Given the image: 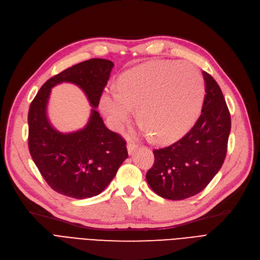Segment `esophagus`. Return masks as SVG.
<instances>
[{
  "label": "esophagus",
  "mask_w": 260,
  "mask_h": 260,
  "mask_svg": "<svg viewBox=\"0 0 260 260\" xmlns=\"http://www.w3.org/2000/svg\"><path fill=\"white\" fill-rule=\"evenodd\" d=\"M126 146H127V152H128L129 155H132L135 151H136V150L138 149V145L133 143V142H128Z\"/></svg>",
  "instance_id": "1"
}]
</instances>
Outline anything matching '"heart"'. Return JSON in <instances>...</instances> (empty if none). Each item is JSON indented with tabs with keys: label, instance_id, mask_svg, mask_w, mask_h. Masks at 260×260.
I'll return each instance as SVG.
<instances>
[{
	"label": "heart",
	"instance_id": "heart-1",
	"mask_svg": "<svg viewBox=\"0 0 260 260\" xmlns=\"http://www.w3.org/2000/svg\"><path fill=\"white\" fill-rule=\"evenodd\" d=\"M204 93V80L193 64L154 61L122 74L117 92L101 98V109L116 128L136 109L145 133L157 142H171L192 126Z\"/></svg>",
	"mask_w": 260,
	"mask_h": 260
}]
</instances>
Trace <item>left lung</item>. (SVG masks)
Instances as JSON below:
<instances>
[{"label":"left lung","mask_w":260,"mask_h":260,"mask_svg":"<svg viewBox=\"0 0 260 260\" xmlns=\"http://www.w3.org/2000/svg\"><path fill=\"white\" fill-rule=\"evenodd\" d=\"M205 98L196 124L183 138L154 150V165L146 180L156 194L184 200L204 190L221 169L228 152L231 115L221 88L203 71Z\"/></svg>","instance_id":"8db88e82"}]
</instances>
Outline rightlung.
<instances>
[{"label": "right lung", "instance_id": "add662e5", "mask_svg": "<svg viewBox=\"0 0 260 260\" xmlns=\"http://www.w3.org/2000/svg\"><path fill=\"white\" fill-rule=\"evenodd\" d=\"M112 68L114 62L102 58L68 68L44 83L30 103L29 153L44 180L60 194L74 199L100 194L128 157L126 141L105 126L95 109ZM63 81L80 86L94 107L87 125L69 134L56 131L46 116L50 89Z\"/></svg>", "mask_w": 260, "mask_h": 260}]
</instances>
